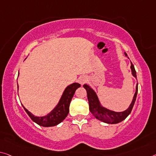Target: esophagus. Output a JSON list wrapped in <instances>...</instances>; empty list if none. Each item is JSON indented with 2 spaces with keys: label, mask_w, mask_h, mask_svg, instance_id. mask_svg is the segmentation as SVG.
I'll list each match as a JSON object with an SVG mask.
<instances>
[{
  "label": "esophagus",
  "mask_w": 156,
  "mask_h": 156,
  "mask_svg": "<svg viewBox=\"0 0 156 156\" xmlns=\"http://www.w3.org/2000/svg\"><path fill=\"white\" fill-rule=\"evenodd\" d=\"M87 79L85 77V76H82V77H80V78H79V82H80V83L82 85H84V84L87 82Z\"/></svg>",
  "instance_id": "1"
}]
</instances>
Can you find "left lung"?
<instances>
[{"label":"left lung","mask_w":156,"mask_h":156,"mask_svg":"<svg viewBox=\"0 0 156 156\" xmlns=\"http://www.w3.org/2000/svg\"><path fill=\"white\" fill-rule=\"evenodd\" d=\"M125 53L126 56H128L127 54ZM131 66H130V69H131V72L132 75L134 76L135 78H137V75H136V71L134 67V65H133L132 62ZM83 87L87 91V98L89 101V105H90V110L91 112V114L94 116V117L97 119L101 121V122L107 123H111V124H114V123H118L121 122H122L123 120H124L128 115H130V113L131 112L132 109L133 108V105L135 104L136 97H137V84L136 85V90L135 93L133 96V101L127 110L123 112H115V111L108 110L107 108L103 107L101 105L97 95L93 89H91L90 86L86 85H83Z\"/></svg>","instance_id":"1"}]
</instances>
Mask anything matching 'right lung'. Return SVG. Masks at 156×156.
I'll list each match as a JSON object with an SVG mask.
<instances>
[{
  "label": "right lung",
  "mask_w": 156,
  "mask_h": 156,
  "mask_svg": "<svg viewBox=\"0 0 156 156\" xmlns=\"http://www.w3.org/2000/svg\"><path fill=\"white\" fill-rule=\"evenodd\" d=\"M80 87V85L77 83H74L67 86L64 91L58 105L51 112L44 117H36L30 112H29L23 105L22 106L31 119L38 125L44 127L55 126L61 123L66 117L69 112V105H70L71 101L72 99L76 90Z\"/></svg>",
  "instance_id": "obj_1"
}]
</instances>
